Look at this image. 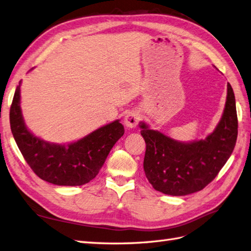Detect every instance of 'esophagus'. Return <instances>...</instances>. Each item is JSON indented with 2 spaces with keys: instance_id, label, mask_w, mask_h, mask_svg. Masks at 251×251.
<instances>
[{
  "instance_id": "34e87169",
  "label": "esophagus",
  "mask_w": 251,
  "mask_h": 251,
  "mask_svg": "<svg viewBox=\"0 0 251 251\" xmlns=\"http://www.w3.org/2000/svg\"><path fill=\"white\" fill-rule=\"evenodd\" d=\"M138 120H140V114L137 111L131 110L125 117V125L129 129H133L138 124Z\"/></svg>"
}]
</instances>
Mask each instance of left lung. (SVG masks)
<instances>
[{
  "label": "left lung",
  "mask_w": 251,
  "mask_h": 251,
  "mask_svg": "<svg viewBox=\"0 0 251 251\" xmlns=\"http://www.w3.org/2000/svg\"><path fill=\"white\" fill-rule=\"evenodd\" d=\"M237 126L235 97L229 82L224 114L205 140L178 142L140 122L146 143L144 171L148 181L157 191L170 196H187L202 190L232 154Z\"/></svg>",
  "instance_id": "8db88e82"
}]
</instances>
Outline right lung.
I'll use <instances>...</instances> for the list:
<instances>
[{
  "mask_svg": "<svg viewBox=\"0 0 251 251\" xmlns=\"http://www.w3.org/2000/svg\"><path fill=\"white\" fill-rule=\"evenodd\" d=\"M20 85L9 110L10 129L26 163L41 179L58 186H81L101 170L116 142L124 135L119 120L99 127L81 140L68 145L41 140L27 130L20 108Z\"/></svg>",
  "mask_w": 251,
  "mask_h": 251,
  "instance_id": "1",
  "label": "right lung"
}]
</instances>
